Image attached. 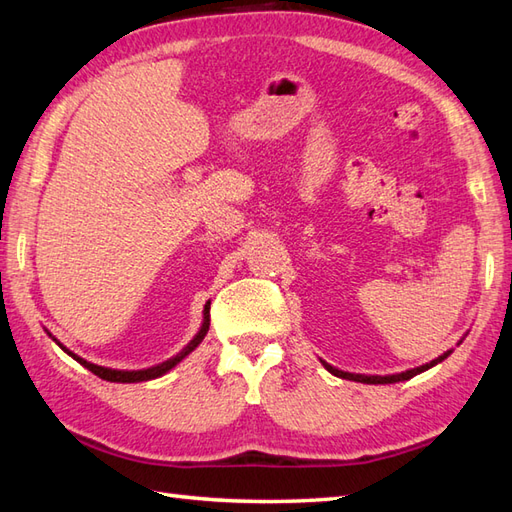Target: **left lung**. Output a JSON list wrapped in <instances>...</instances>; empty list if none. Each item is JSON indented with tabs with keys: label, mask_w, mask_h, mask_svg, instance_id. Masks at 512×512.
I'll list each match as a JSON object with an SVG mask.
<instances>
[{
	"label": "left lung",
	"mask_w": 512,
	"mask_h": 512,
	"mask_svg": "<svg viewBox=\"0 0 512 512\" xmlns=\"http://www.w3.org/2000/svg\"><path fill=\"white\" fill-rule=\"evenodd\" d=\"M460 345V343H458ZM453 350H447L444 354H440L438 358H433L431 363H424V365H420V367H413V369H407V372H400V374H387V376H372V374H352V372H343V369H336V367H332L330 363H325V361H321L323 363V367L328 369L330 374H334V376H339V378H347V380H356V383H365V385H389V383H400V380H409V378H413V376H418V374H422V372H427V369H431L433 365H438V363H442L444 358H447L449 354H451Z\"/></svg>",
	"instance_id": "8db88e82"
}]
</instances>
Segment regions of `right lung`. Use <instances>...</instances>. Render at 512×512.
<instances>
[{
	"label": "right lung",
	"mask_w": 512,
	"mask_h": 512,
	"mask_svg": "<svg viewBox=\"0 0 512 512\" xmlns=\"http://www.w3.org/2000/svg\"><path fill=\"white\" fill-rule=\"evenodd\" d=\"M211 301H206V306H204V317H202V325H200V330H198V334L193 336V339L187 343V347H182V350L176 354V356H171V358H167L165 363H158V365H154V367H147V369H112V367H101V365H94V363H90V361H85V358H81V356H76L74 352H70L68 347H63L57 339H54V336L48 332V336H52V341L57 343L61 350L65 352V354H70L76 363H81L85 369H90L92 374H96L99 378H103V380H110V383H143V380H154V378H160V376H165L169 369H173L176 367L184 356H189L195 347H198L200 343H202V339L206 336V332H209V325H211Z\"/></svg>",
	"instance_id": "right-lung-1"
}]
</instances>
